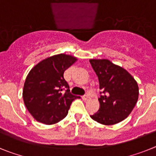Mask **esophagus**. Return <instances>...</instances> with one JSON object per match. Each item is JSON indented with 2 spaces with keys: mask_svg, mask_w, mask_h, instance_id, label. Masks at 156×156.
<instances>
[{
  "mask_svg": "<svg viewBox=\"0 0 156 156\" xmlns=\"http://www.w3.org/2000/svg\"><path fill=\"white\" fill-rule=\"evenodd\" d=\"M82 100H83V101H89L90 97H89V96H88V95H85V96H83V97H82Z\"/></svg>",
  "mask_w": 156,
  "mask_h": 156,
  "instance_id": "1",
  "label": "esophagus"
}]
</instances>
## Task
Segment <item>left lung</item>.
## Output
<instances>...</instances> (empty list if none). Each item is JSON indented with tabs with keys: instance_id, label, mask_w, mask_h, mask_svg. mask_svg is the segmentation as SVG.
Segmentation results:
<instances>
[{
	"instance_id": "8db88e82",
	"label": "left lung",
	"mask_w": 156,
	"mask_h": 156,
	"mask_svg": "<svg viewBox=\"0 0 156 156\" xmlns=\"http://www.w3.org/2000/svg\"><path fill=\"white\" fill-rule=\"evenodd\" d=\"M89 62L103 91L98 112L90 117L103 125L120 122L128 117L137 102V82L126 70L108 59H91Z\"/></svg>"
}]
</instances>
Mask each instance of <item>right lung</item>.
Here are the masks:
<instances>
[{
  "instance_id": "1",
  "label": "right lung",
  "mask_w": 156,
  "mask_h": 156,
  "mask_svg": "<svg viewBox=\"0 0 156 156\" xmlns=\"http://www.w3.org/2000/svg\"><path fill=\"white\" fill-rule=\"evenodd\" d=\"M76 61L72 55L58 54L43 59L30 70L23 97L28 112L37 122L46 125L59 122L67 116L72 101L80 98L70 93L63 78L65 70Z\"/></svg>"
}]
</instances>
